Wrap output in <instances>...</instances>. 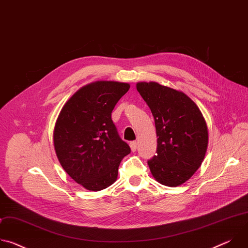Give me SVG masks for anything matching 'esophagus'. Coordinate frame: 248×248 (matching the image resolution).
<instances>
[{"label": "esophagus", "mask_w": 248, "mask_h": 248, "mask_svg": "<svg viewBox=\"0 0 248 248\" xmlns=\"http://www.w3.org/2000/svg\"><path fill=\"white\" fill-rule=\"evenodd\" d=\"M129 145H130V148H131V151H136V148H137V143H136V141H131V142L129 143Z\"/></svg>", "instance_id": "obj_1"}]
</instances>
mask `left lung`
Wrapping results in <instances>:
<instances>
[{"label":"left lung","mask_w":248,"mask_h":248,"mask_svg":"<svg viewBox=\"0 0 248 248\" xmlns=\"http://www.w3.org/2000/svg\"><path fill=\"white\" fill-rule=\"evenodd\" d=\"M136 89L154 117L157 150L147 161L162 185L178 186L200 167L208 145L206 122L196 104L185 93L157 82H139Z\"/></svg>","instance_id":"1"}]
</instances>
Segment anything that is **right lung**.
Masks as SVG:
<instances>
[{"instance_id":"add662e5","label":"right lung","mask_w":248,"mask_h":248,"mask_svg":"<svg viewBox=\"0 0 248 248\" xmlns=\"http://www.w3.org/2000/svg\"><path fill=\"white\" fill-rule=\"evenodd\" d=\"M129 84L97 81L79 89L62 109L54 129L57 157L67 174L88 190L110 186L122 159L130 153L112 121Z\"/></svg>"}]
</instances>
